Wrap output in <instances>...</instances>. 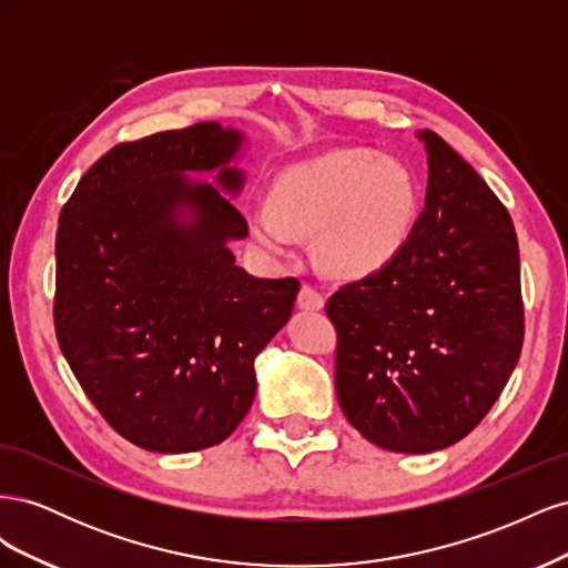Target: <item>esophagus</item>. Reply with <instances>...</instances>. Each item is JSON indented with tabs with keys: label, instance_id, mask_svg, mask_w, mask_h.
<instances>
[{
	"label": "esophagus",
	"instance_id": "1",
	"mask_svg": "<svg viewBox=\"0 0 568 568\" xmlns=\"http://www.w3.org/2000/svg\"><path fill=\"white\" fill-rule=\"evenodd\" d=\"M301 311H322L324 307V298L317 288L303 284L301 291H298V298H296Z\"/></svg>",
	"mask_w": 568,
	"mask_h": 568
}]
</instances>
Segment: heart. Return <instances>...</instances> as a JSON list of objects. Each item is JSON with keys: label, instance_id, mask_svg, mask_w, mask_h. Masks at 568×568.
I'll return each instance as SVG.
<instances>
[{"label": "heart", "instance_id": "heart-1", "mask_svg": "<svg viewBox=\"0 0 568 568\" xmlns=\"http://www.w3.org/2000/svg\"><path fill=\"white\" fill-rule=\"evenodd\" d=\"M417 217V189L407 170L365 149L332 151L286 168L272 205L248 211V227L270 253H294L315 234V257L341 277L379 272L400 253Z\"/></svg>", "mask_w": 568, "mask_h": 568}]
</instances>
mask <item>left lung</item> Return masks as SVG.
<instances>
[{"mask_svg":"<svg viewBox=\"0 0 568 568\" xmlns=\"http://www.w3.org/2000/svg\"><path fill=\"white\" fill-rule=\"evenodd\" d=\"M424 211L400 253L326 301L336 395L369 443L424 455L488 415L519 363V244L490 186L432 130Z\"/></svg>","mask_w":568,"mask_h":568,"instance_id":"left-lung-1","label":"left lung"}]
</instances>
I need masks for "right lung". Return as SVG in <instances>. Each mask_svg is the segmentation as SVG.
Here are the masks:
<instances>
[{
	"mask_svg": "<svg viewBox=\"0 0 568 568\" xmlns=\"http://www.w3.org/2000/svg\"><path fill=\"white\" fill-rule=\"evenodd\" d=\"M244 134L196 123L104 153L63 205L54 326L82 390L151 453L225 440L255 398L257 357L294 311L298 280L234 263L248 225L232 165ZM189 172H217L219 186Z\"/></svg>",
	"mask_w": 568,
	"mask_h": 568,
	"instance_id": "obj_1",
	"label": "right lung"
}]
</instances>
